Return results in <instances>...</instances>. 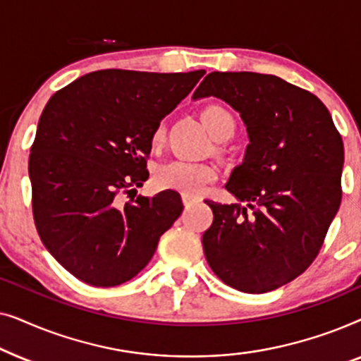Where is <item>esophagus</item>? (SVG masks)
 I'll list each match as a JSON object with an SVG mask.
<instances>
[{
  "mask_svg": "<svg viewBox=\"0 0 361 361\" xmlns=\"http://www.w3.org/2000/svg\"><path fill=\"white\" fill-rule=\"evenodd\" d=\"M182 202H184L185 209H189V207H192L194 204H197V199H195V197H192V195L182 194Z\"/></svg>",
  "mask_w": 361,
  "mask_h": 361,
  "instance_id": "1",
  "label": "esophagus"
}]
</instances>
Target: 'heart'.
<instances>
[{"label":"heart","instance_id":"heart-1","mask_svg":"<svg viewBox=\"0 0 361 361\" xmlns=\"http://www.w3.org/2000/svg\"><path fill=\"white\" fill-rule=\"evenodd\" d=\"M202 120L216 141L230 140L236 130L235 116L231 115L228 108L221 105H209L204 108ZM164 135L166 128L164 125H159L152 133V142L159 145L164 140ZM215 179V167L189 161H172L169 164L162 166L156 174L157 185L162 189H174L192 197L199 195L205 189V185Z\"/></svg>","mask_w":361,"mask_h":361}]
</instances>
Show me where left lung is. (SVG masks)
Instances as JSON below:
<instances>
[{"instance_id":"1","label":"left lung","mask_w":361,"mask_h":361,"mask_svg":"<svg viewBox=\"0 0 361 361\" xmlns=\"http://www.w3.org/2000/svg\"><path fill=\"white\" fill-rule=\"evenodd\" d=\"M207 97L238 111L250 140L225 184L245 205L205 200L207 263L230 288L269 293L319 255L342 200V137L317 97L276 75L212 72L192 95Z\"/></svg>"}]
</instances>
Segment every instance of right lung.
Wrapping results in <instances>:
<instances>
[{
	"mask_svg": "<svg viewBox=\"0 0 361 361\" xmlns=\"http://www.w3.org/2000/svg\"><path fill=\"white\" fill-rule=\"evenodd\" d=\"M204 73L106 68L47 102L29 156L32 214L44 246L77 279L97 288L133 279L179 219L174 190L125 205L116 197L147 180L152 133Z\"/></svg>",
	"mask_w": 361,
	"mask_h": 361,
	"instance_id": "add662e5",
	"label": "right lung"
}]
</instances>
